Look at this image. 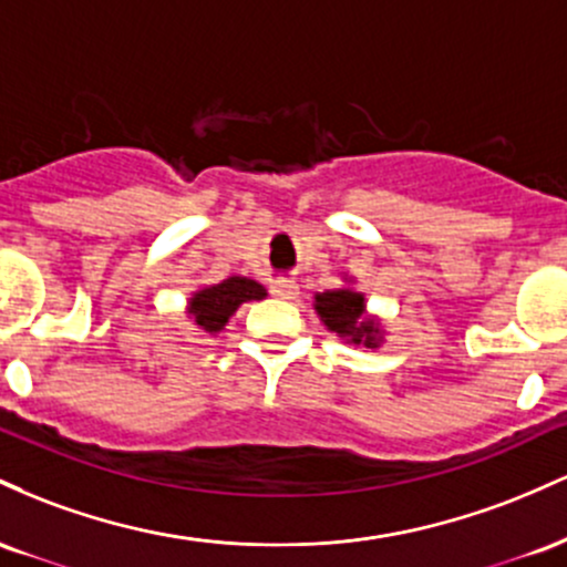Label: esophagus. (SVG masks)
I'll return each instance as SVG.
<instances>
[{
	"mask_svg": "<svg viewBox=\"0 0 567 567\" xmlns=\"http://www.w3.org/2000/svg\"><path fill=\"white\" fill-rule=\"evenodd\" d=\"M270 295L278 297V300H295L300 295V286H297V281H289V278H281V281L270 284Z\"/></svg>",
	"mask_w": 567,
	"mask_h": 567,
	"instance_id": "esophagus-1",
	"label": "esophagus"
}]
</instances>
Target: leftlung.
Listing matches in <instances>:
<instances>
[{"label":"left lung","instance_id":"left-lung-1","mask_svg":"<svg viewBox=\"0 0 567 567\" xmlns=\"http://www.w3.org/2000/svg\"><path fill=\"white\" fill-rule=\"evenodd\" d=\"M313 308L323 327L346 342L364 348L383 346V327L378 316H367V297L355 291L353 286L318 291L313 297Z\"/></svg>","mask_w":567,"mask_h":567}]
</instances>
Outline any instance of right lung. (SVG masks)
<instances>
[{"label": "right lung", "instance_id": "add662e5", "mask_svg": "<svg viewBox=\"0 0 567 567\" xmlns=\"http://www.w3.org/2000/svg\"><path fill=\"white\" fill-rule=\"evenodd\" d=\"M265 297L267 291L262 284L244 276H230L221 284L200 286L198 291H193V297L187 300V316L193 318L200 332L219 334L240 305L265 300Z\"/></svg>", "mask_w": 567, "mask_h": 567}]
</instances>
